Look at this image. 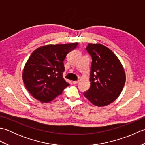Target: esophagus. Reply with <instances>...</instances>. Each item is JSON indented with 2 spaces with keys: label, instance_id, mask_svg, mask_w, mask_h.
Here are the masks:
<instances>
[{
  "label": "esophagus",
  "instance_id": "esophagus-1",
  "mask_svg": "<svg viewBox=\"0 0 145 145\" xmlns=\"http://www.w3.org/2000/svg\"><path fill=\"white\" fill-rule=\"evenodd\" d=\"M72 83L73 84H78V81H73Z\"/></svg>",
  "mask_w": 145,
  "mask_h": 145
}]
</instances>
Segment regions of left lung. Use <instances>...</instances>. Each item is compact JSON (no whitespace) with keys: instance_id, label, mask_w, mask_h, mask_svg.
Here are the masks:
<instances>
[{"instance_id":"left-lung-1","label":"left lung","mask_w":145,"mask_h":145,"mask_svg":"<svg viewBox=\"0 0 145 145\" xmlns=\"http://www.w3.org/2000/svg\"><path fill=\"white\" fill-rule=\"evenodd\" d=\"M86 50L92 58L90 88L84 93L85 98L97 106L115 101L125 84V72L113 52L100 44H88Z\"/></svg>"}]
</instances>
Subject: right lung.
<instances>
[{
  "label": "right lung",
  "instance_id": "obj_1",
  "mask_svg": "<svg viewBox=\"0 0 145 145\" xmlns=\"http://www.w3.org/2000/svg\"><path fill=\"white\" fill-rule=\"evenodd\" d=\"M77 45L78 43L48 45L38 48L30 55L22 78L27 90L37 100L48 103L69 85L63 77V61Z\"/></svg>",
  "mask_w": 145,
  "mask_h": 145
}]
</instances>
